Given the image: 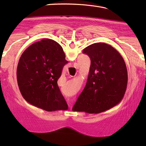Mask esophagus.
<instances>
[{
    "instance_id": "obj_1",
    "label": "esophagus",
    "mask_w": 146,
    "mask_h": 146,
    "mask_svg": "<svg viewBox=\"0 0 146 146\" xmlns=\"http://www.w3.org/2000/svg\"><path fill=\"white\" fill-rule=\"evenodd\" d=\"M71 103H72V102H71Z\"/></svg>"
}]
</instances>
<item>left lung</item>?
<instances>
[{"instance_id": "1", "label": "left lung", "mask_w": 146, "mask_h": 146, "mask_svg": "<svg viewBox=\"0 0 146 146\" xmlns=\"http://www.w3.org/2000/svg\"><path fill=\"white\" fill-rule=\"evenodd\" d=\"M83 52L90 58V67L85 87L72 110L103 112L119 104L125 95L128 81L125 63L119 52L106 43H94Z\"/></svg>"}]
</instances>
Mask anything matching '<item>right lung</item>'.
<instances>
[{
    "label": "right lung",
    "mask_w": 146,
    "mask_h": 146,
    "mask_svg": "<svg viewBox=\"0 0 146 146\" xmlns=\"http://www.w3.org/2000/svg\"><path fill=\"white\" fill-rule=\"evenodd\" d=\"M67 63L63 48L54 40L44 39L29 46L17 68V84L23 98L46 111L68 110L57 84Z\"/></svg>",
    "instance_id": "obj_1"
}]
</instances>
